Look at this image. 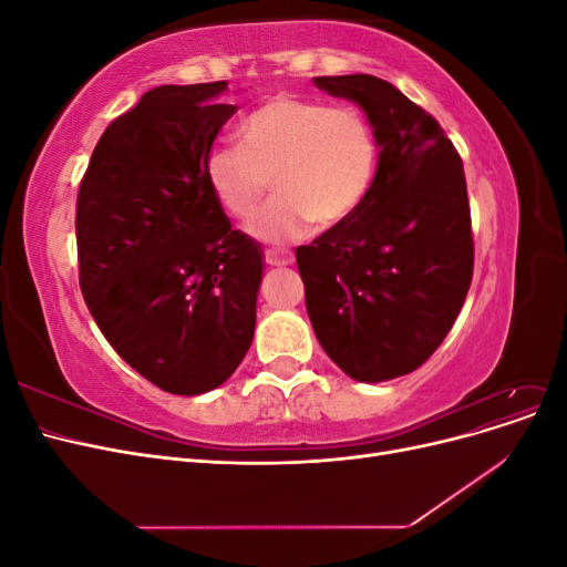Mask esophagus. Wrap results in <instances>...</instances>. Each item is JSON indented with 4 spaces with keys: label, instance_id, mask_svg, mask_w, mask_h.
Wrapping results in <instances>:
<instances>
[{
    "label": "esophagus",
    "instance_id": "obj_1",
    "mask_svg": "<svg viewBox=\"0 0 567 567\" xmlns=\"http://www.w3.org/2000/svg\"><path fill=\"white\" fill-rule=\"evenodd\" d=\"M265 262H267L269 267H286V265L293 262V257L286 255L284 250L269 248V250H265Z\"/></svg>",
    "mask_w": 567,
    "mask_h": 567
}]
</instances>
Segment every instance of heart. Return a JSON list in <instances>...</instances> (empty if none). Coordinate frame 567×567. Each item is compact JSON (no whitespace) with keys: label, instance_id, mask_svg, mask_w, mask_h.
Wrapping results in <instances>:
<instances>
[{"label":"heart","instance_id":"1","mask_svg":"<svg viewBox=\"0 0 567 567\" xmlns=\"http://www.w3.org/2000/svg\"><path fill=\"white\" fill-rule=\"evenodd\" d=\"M241 142L210 148L205 179L236 219H250L274 182L277 196L252 219L250 231L269 244L298 238L310 221L329 229L369 196L379 169V140L352 106L279 94L252 109Z\"/></svg>","mask_w":567,"mask_h":567}]
</instances>
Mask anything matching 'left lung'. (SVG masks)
<instances>
[{
  "label": "left lung",
  "instance_id": "left-lung-1",
  "mask_svg": "<svg viewBox=\"0 0 567 567\" xmlns=\"http://www.w3.org/2000/svg\"><path fill=\"white\" fill-rule=\"evenodd\" d=\"M362 106L379 140L364 203L296 248L323 352L362 383L411 373L454 326L473 279L466 175L437 120L373 75L315 78Z\"/></svg>",
  "mask_w": 567,
  "mask_h": 567
}]
</instances>
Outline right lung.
<instances>
[{
  "mask_svg": "<svg viewBox=\"0 0 567 567\" xmlns=\"http://www.w3.org/2000/svg\"><path fill=\"white\" fill-rule=\"evenodd\" d=\"M227 82L163 84L101 134L78 192L80 288L125 362L173 394L225 383L255 333L262 250L231 229L205 158Z\"/></svg>",
  "mask_w": 567,
  "mask_h": 567,
  "instance_id": "obj_1",
  "label": "right lung"
}]
</instances>
